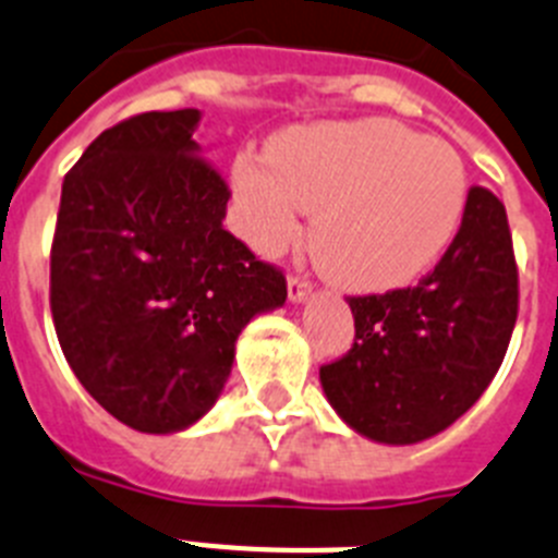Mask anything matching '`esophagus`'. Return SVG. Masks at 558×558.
<instances>
[{
    "label": "esophagus",
    "mask_w": 558,
    "mask_h": 558,
    "mask_svg": "<svg viewBox=\"0 0 558 558\" xmlns=\"http://www.w3.org/2000/svg\"><path fill=\"white\" fill-rule=\"evenodd\" d=\"M286 289H289V300H292V303H303V300L312 294V286H308L306 280H300V278H289Z\"/></svg>",
    "instance_id": "34e87169"
}]
</instances>
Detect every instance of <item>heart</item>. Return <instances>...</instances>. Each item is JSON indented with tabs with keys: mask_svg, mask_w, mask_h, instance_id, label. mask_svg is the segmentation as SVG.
Returning <instances> with one entry per match:
<instances>
[{
	"mask_svg": "<svg viewBox=\"0 0 558 558\" xmlns=\"http://www.w3.org/2000/svg\"><path fill=\"white\" fill-rule=\"evenodd\" d=\"M260 159L232 168L241 230L272 255L314 213L312 252L348 292H393L426 275L458 235L469 202L466 165L447 140L390 120L300 125Z\"/></svg>",
	"mask_w": 558,
	"mask_h": 558,
	"instance_id": "obj_1",
	"label": "heart"
}]
</instances>
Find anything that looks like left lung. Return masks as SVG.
I'll return each instance as SVG.
<instances>
[{
    "label": "left lung",
    "mask_w": 558,
    "mask_h": 558,
    "mask_svg": "<svg viewBox=\"0 0 558 558\" xmlns=\"http://www.w3.org/2000/svg\"><path fill=\"white\" fill-rule=\"evenodd\" d=\"M517 298L506 207L472 187L452 246L415 289L348 298L356 339L319 367L328 404L353 433L387 447L444 433L500 371Z\"/></svg>",
    "instance_id": "1"
}]
</instances>
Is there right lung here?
I'll return each instance as SVG.
<instances>
[{
	"instance_id": "1",
	"label": "right lung",
	"mask_w": 558,
	"mask_h": 558,
	"mask_svg": "<svg viewBox=\"0 0 558 558\" xmlns=\"http://www.w3.org/2000/svg\"><path fill=\"white\" fill-rule=\"evenodd\" d=\"M198 109L106 129L64 177L50 255L58 342L125 426L182 433L230 379L239 333L286 303V278L225 230V179L193 140Z\"/></svg>"
}]
</instances>
